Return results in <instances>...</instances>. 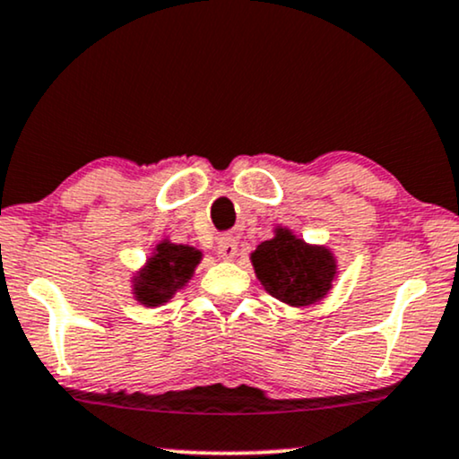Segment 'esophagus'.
Segmentation results:
<instances>
[{"label": "esophagus", "instance_id": "34e87169", "mask_svg": "<svg viewBox=\"0 0 459 459\" xmlns=\"http://www.w3.org/2000/svg\"><path fill=\"white\" fill-rule=\"evenodd\" d=\"M218 254L222 258H233L237 254V239L233 235H224L218 239Z\"/></svg>", "mask_w": 459, "mask_h": 459}]
</instances>
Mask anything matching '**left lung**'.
I'll list each match as a JSON object with an SVG mask.
<instances>
[{"mask_svg": "<svg viewBox=\"0 0 459 459\" xmlns=\"http://www.w3.org/2000/svg\"><path fill=\"white\" fill-rule=\"evenodd\" d=\"M249 260L266 292L290 307L320 303L339 275L326 246L307 243L286 226H277L275 237L260 243Z\"/></svg>", "mask_w": 459, "mask_h": 459, "instance_id": "left-lung-1", "label": "left lung"}]
</instances>
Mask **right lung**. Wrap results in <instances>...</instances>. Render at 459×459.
Wrapping results in <instances>:
<instances>
[{
  "mask_svg": "<svg viewBox=\"0 0 459 459\" xmlns=\"http://www.w3.org/2000/svg\"><path fill=\"white\" fill-rule=\"evenodd\" d=\"M203 254L193 246L162 239L156 243L152 256L133 275V297L146 307L169 303L193 280Z\"/></svg>",
  "mask_w": 459,
  "mask_h": 459,
  "instance_id": "right-lung-1",
  "label": "right lung"
}]
</instances>
